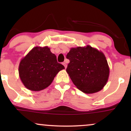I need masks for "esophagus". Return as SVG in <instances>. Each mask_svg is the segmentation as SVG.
<instances>
[{
	"instance_id": "34e87169",
	"label": "esophagus",
	"mask_w": 131,
	"mask_h": 131,
	"mask_svg": "<svg viewBox=\"0 0 131 131\" xmlns=\"http://www.w3.org/2000/svg\"><path fill=\"white\" fill-rule=\"evenodd\" d=\"M63 65H64V68H67V63H66V62H63Z\"/></svg>"
}]
</instances>
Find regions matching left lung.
<instances>
[{
    "mask_svg": "<svg viewBox=\"0 0 131 131\" xmlns=\"http://www.w3.org/2000/svg\"><path fill=\"white\" fill-rule=\"evenodd\" d=\"M70 62L67 72L76 88L85 94L101 91L106 85L110 69L105 55L90 46L71 48L67 55Z\"/></svg>",
    "mask_w": 131,
    "mask_h": 131,
    "instance_id": "left-lung-1",
    "label": "left lung"
}]
</instances>
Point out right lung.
I'll use <instances>...</instances> for the list:
<instances>
[{"mask_svg":"<svg viewBox=\"0 0 131 131\" xmlns=\"http://www.w3.org/2000/svg\"><path fill=\"white\" fill-rule=\"evenodd\" d=\"M63 65L57 62L55 54L47 46L35 47L23 58L19 64L21 81L28 89L40 91L51 84Z\"/></svg>","mask_w":131,"mask_h":131,"instance_id":"right-lung-1","label":"right lung"}]
</instances>
